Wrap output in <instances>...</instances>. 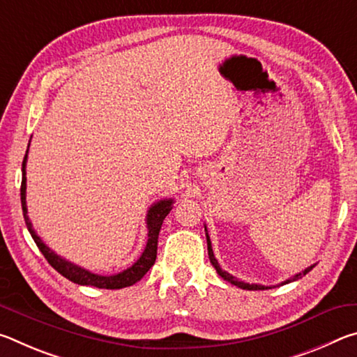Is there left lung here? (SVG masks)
<instances>
[{"instance_id":"left-lung-1","label":"left lung","mask_w":357,"mask_h":357,"mask_svg":"<svg viewBox=\"0 0 357 357\" xmlns=\"http://www.w3.org/2000/svg\"><path fill=\"white\" fill-rule=\"evenodd\" d=\"M204 231H206V241H208V255H209V259H211V263H213V266H214V268H215L217 274H219L223 280H227V282L231 283V285H236V287L243 288V289H252V291H255V289H268V287H264V285H257V283H245V282H243V280H238L236 277H233L231 274H228L227 271H222V268H220V266H219V263H217V259H215V257H214L213 245H211V239H209V234H208V229H206V227H204ZM313 268H315V264H312L310 268L304 269V271H302V273H299V274H296V275H293V277H289V279H288V280H285V282H283L282 285H285V283H289V282H294V280L301 279L302 275H305L307 273H310V271H312Z\"/></svg>"}]
</instances>
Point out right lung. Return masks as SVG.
Masks as SVG:
<instances>
[{"mask_svg":"<svg viewBox=\"0 0 357 357\" xmlns=\"http://www.w3.org/2000/svg\"><path fill=\"white\" fill-rule=\"evenodd\" d=\"M29 148V144H28ZM26 157H28V149L25 154V159H23L22 164V187H20V198H22V209H23V217H25V223L28 227V231L31 233L36 245L39 247L42 255L45 257L48 263L52 264V268H55L59 274L70 282L78 283V285H86V287H96V288H105V289H119L126 288L137 283L138 280L143 279V275L151 269V266L154 264L155 257H157V243H159V231L164 219L170 213L173 208V200L172 198H165V200H160L154 203L153 206L149 208L146 214V227H148V243L142 257L137 259V261L130 266V268L124 269L123 273L114 274V275H99L94 274L91 271L80 268L74 263L68 261L66 258H61L56 255L50 247L44 244L38 234H36L34 228L31 225V220L28 217V209H26Z\"/></svg>","mask_w":357,"mask_h":357,"instance_id":"add662e5","label":"right lung"}]
</instances>
